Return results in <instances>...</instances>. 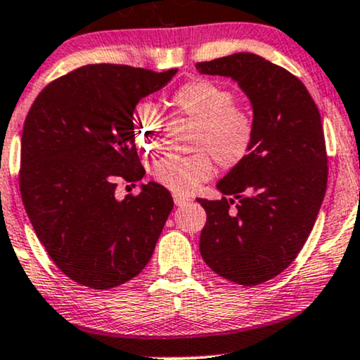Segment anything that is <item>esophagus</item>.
<instances>
[{
  "label": "esophagus",
  "instance_id": "34e87169",
  "mask_svg": "<svg viewBox=\"0 0 360 360\" xmlns=\"http://www.w3.org/2000/svg\"><path fill=\"white\" fill-rule=\"evenodd\" d=\"M189 201V198H184V196H179V194H174V203L177 206H183Z\"/></svg>",
  "mask_w": 360,
  "mask_h": 360
}]
</instances>
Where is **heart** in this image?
<instances>
[{
	"mask_svg": "<svg viewBox=\"0 0 360 360\" xmlns=\"http://www.w3.org/2000/svg\"><path fill=\"white\" fill-rule=\"evenodd\" d=\"M177 113L196 123L191 155H166L152 167V177L169 191L189 194L214 172L213 160L225 171L242 166L254 150V115L237 106L230 88L212 79H194L179 86L171 96ZM131 128L139 147L152 152L160 143L162 122L154 108L139 105L131 115Z\"/></svg>",
	"mask_w": 360,
	"mask_h": 360,
	"instance_id": "heart-1",
	"label": "heart"
}]
</instances>
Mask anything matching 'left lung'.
<instances>
[{
  "instance_id": "obj_1",
  "label": "left lung",
  "mask_w": 360,
  "mask_h": 360,
  "mask_svg": "<svg viewBox=\"0 0 360 360\" xmlns=\"http://www.w3.org/2000/svg\"><path fill=\"white\" fill-rule=\"evenodd\" d=\"M196 69L232 77L254 110V150L217 188L225 198L198 200L206 212L201 257L221 278L242 284L281 274L303 249L328 179L323 125L298 77L264 57L238 52Z\"/></svg>"
}]
</instances>
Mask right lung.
I'll return each mask as SVG.
<instances>
[{
    "instance_id": "right-lung-1",
    "label": "right lung",
    "mask_w": 360,
    "mask_h": 360,
    "mask_svg": "<svg viewBox=\"0 0 360 360\" xmlns=\"http://www.w3.org/2000/svg\"><path fill=\"white\" fill-rule=\"evenodd\" d=\"M118 64L74 69L40 91L22 134L20 193L34 230L59 269L86 288L111 289L154 254L171 193L152 181L117 200V181H140L131 115L174 77Z\"/></svg>"
}]
</instances>
